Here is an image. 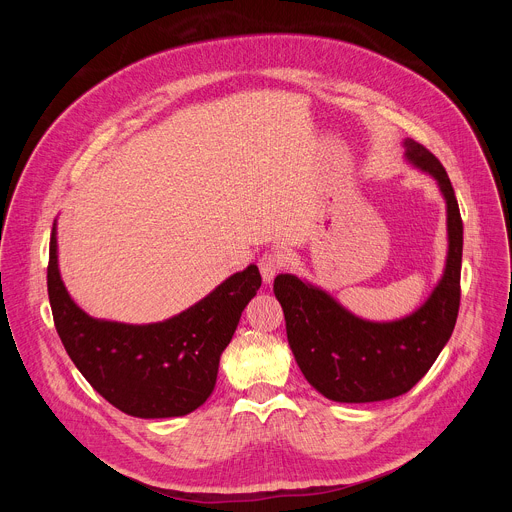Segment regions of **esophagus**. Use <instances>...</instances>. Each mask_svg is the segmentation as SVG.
I'll use <instances>...</instances> for the list:
<instances>
[{"label":"esophagus","mask_w":512,"mask_h":512,"mask_svg":"<svg viewBox=\"0 0 512 512\" xmlns=\"http://www.w3.org/2000/svg\"><path fill=\"white\" fill-rule=\"evenodd\" d=\"M285 265V257L279 253V251H267L261 255L259 259V271H261V277L265 283H269L277 273L279 269Z\"/></svg>","instance_id":"1"}]
</instances>
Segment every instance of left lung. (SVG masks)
I'll return each instance as SVG.
<instances>
[{
	"mask_svg": "<svg viewBox=\"0 0 512 512\" xmlns=\"http://www.w3.org/2000/svg\"><path fill=\"white\" fill-rule=\"evenodd\" d=\"M409 162L431 174L448 204V261L429 300L395 322H367L326 291L281 273L273 294L285 316L287 342L308 383L338 403H373L407 393L440 356L460 310L464 227L446 168L429 150L405 139Z\"/></svg>",
	"mask_w": 512,
	"mask_h": 512,
	"instance_id": "obj_1",
	"label": "left lung"
}]
</instances>
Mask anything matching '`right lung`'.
Here are the masks:
<instances>
[{
    "instance_id": "add662e5",
    "label": "right lung",
    "mask_w": 512,
    "mask_h": 512,
    "mask_svg": "<svg viewBox=\"0 0 512 512\" xmlns=\"http://www.w3.org/2000/svg\"><path fill=\"white\" fill-rule=\"evenodd\" d=\"M46 281L56 332L81 375L119 411L160 419L186 415L208 399L218 360L241 312L261 287V273L257 265H249L186 312L160 324L95 320L68 296L58 273L52 229Z\"/></svg>"
}]
</instances>
